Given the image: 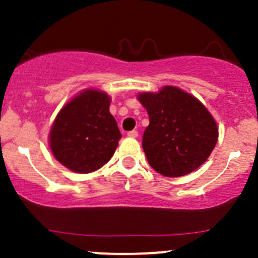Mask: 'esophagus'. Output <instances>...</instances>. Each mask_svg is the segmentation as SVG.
<instances>
[{
  "instance_id": "esophagus-1",
  "label": "esophagus",
  "mask_w": 258,
  "mask_h": 258,
  "mask_svg": "<svg viewBox=\"0 0 258 258\" xmlns=\"http://www.w3.org/2000/svg\"><path fill=\"white\" fill-rule=\"evenodd\" d=\"M127 137H131V138H137L138 137V132L137 131H132L127 133Z\"/></svg>"
}]
</instances>
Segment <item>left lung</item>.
<instances>
[{
  "label": "left lung",
  "instance_id": "obj_1",
  "mask_svg": "<svg viewBox=\"0 0 258 258\" xmlns=\"http://www.w3.org/2000/svg\"><path fill=\"white\" fill-rule=\"evenodd\" d=\"M138 101L150 117L142 147L150 165L165 177H182L198 169L218 140V127L206 106L175 86L141 93Z\"/></svg>",
  "mask_w": 258,
  "mask_h": 258
}]
</instances>
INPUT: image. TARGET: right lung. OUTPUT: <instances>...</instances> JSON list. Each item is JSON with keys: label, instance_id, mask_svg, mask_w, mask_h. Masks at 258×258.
Segmentation results:
<instances>
[{"label": "right lung", "instance_id": "right-lung-1", "mask_svg": "<svg viewBox=\"0 0 258 258\" xmlns=\"http://www.w3.org/2000/svg\"><path fill=\"white\" fill-rule=\"evenodd\" d=\"M109 103L104 92L86 89L56 115L49 134L50 149L72 172H94L115 154L121 133L109 113Z\"/></svg>", "mask_w": 258, "mask_h": 258}]
</instances>
